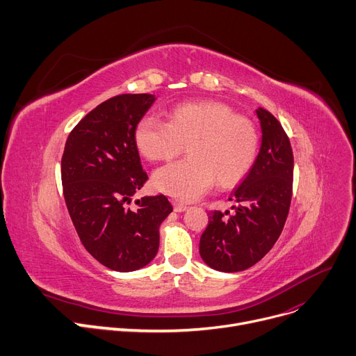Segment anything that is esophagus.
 Segmentation results:
<instances>
[{
	"label": "esophagus",
	"instance_id": "1",
	"mask_svg": "<svg viewBox=\"0 0 356 356\" xmlns=\"http://www.w3.org/2000/svg\"><path fill=\"white\" fill-rule=\"evenodd\" d=\"M173 207H175V211H184V210H187V204H184V203H180V202H173Z\"/></svg>",
	"mask_w": 356,
	"mask_h": 356
}]
</instances>
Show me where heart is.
Segmentation results:
<instances>
[{"label":"heart","instance_id":"heart-1","mask_svg":"<svg viewBox=\"0 0 356 356\" xmlns=\"http://www.w3.org/2000/svg\"><path fill=\"white\" fill-rule=\"evenodd\" d=\"M134 140L147 160H170L187 146L188 159L156 170L153 184L183 202L203 196L216 183L238 184L253 168L259 134L248 117L220 102H192L173 107L169 123L156 117L138 122Z\"/></svg>","mask_w":356,"mask_h":356}]
</instances>
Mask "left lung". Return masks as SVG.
<instances>
[{"label":"left lung","instance_id":"obj_1","mask_svg":"<svg viewBox=\"0 0 356 356\" xmlns=\"http://www.w3.org/2000/svg\"><path fill=\"white\" fill-rule=\"evenodd\" d=\"M262 145L253 168L229 197L232 211L213 210L199 252L220 272H241L257 264L285 226L293 186V153L277 118L259 107Z\"/></svg>","mask_w":356,"mask_h":356}]
</instances>
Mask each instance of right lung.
<instances>
[{
  "mask_svg": "<svg viewBox=\"0 0 356 356\" xmlns=\"http://www.w3.org/2000/svg\"><path fill=\"white\" fill-rule=\"evenodd\" d=\"M153 94H120L99 104L71 130L61 159L70 218L86 250L117 272L146 266L159 250V227L173 207L164 195H133L147 180L134 131Z\"/></svg>",
  "mask_w": 356,
  "mask_h": 356,
  "instance_id": "1",
  "label": "right lung"
}]
</instances>
